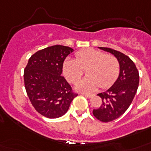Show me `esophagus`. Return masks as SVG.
<instances>
[{
  "mask_svg": "<svg viewBox=\"0 0 151 151\" xmlns=\"http://www.w3.org/2000/svg\"><path fill=\"white\" fill-rule=\"evenodd\" d=\"M81 94L82 95V96H84L87 97V98H91V97L92 96V95H90V94H87V93H83V92H81Z\"/></svg>",
  "mask_w": 151,
  "mask_h": 151,
  "instance_id": "1",
  "label": "esophagus"
}]
</instances>
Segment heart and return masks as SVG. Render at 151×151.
<instances>
[{"label": "heart", "mask_w": 151, "mask_h": 151, "mask_svg": "<svg viewBox=\"0 0 151 151\" xmlns=\"http://www.w3.org/2000/svg\"><path fill=\"white\" fill-rule=\"evenodd\" d=\"M76 59H67L63 64V73L66 80L71 83L82 77L84 70L87 69L88 77L78 81L76 89L90 92L97 88H107L114 83L119 75L120 63L113 55L94 48L79 51L75 55Z\"/></svg>", "instance_id": "heart-1"}]
</instances>
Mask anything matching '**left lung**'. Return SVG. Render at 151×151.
Segmentation results:
<instances>
[{
    "instance_id": "obj_1",
    "label": "left lung",
    "mask_w": 151,
    "mask_h": 151,
    "mask_svg": "<svg viewBox=\"0 0 151 151\" xmlns=\"http://www.w3.org/2000/svg\"><path fill=\"white\" fill-rule=\"evenodd\" d=\"M99 48L114 55L120 63L119 77L109 89L98 94L102 104L92 111L96 119L110 122L121 117L131 105L137 92L139 76L135 63L126 55L110 48Z\"/></svg>"
}]
</instances>
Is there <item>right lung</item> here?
Segmentation results:
<instances>
[{"label":"right lung","instance_id":"obj_1","mask_svg":"<svg viewBox=\"0 0 151 151\" xmlns=\"http://www.w3.org/2000/svg\"><path fill=\"white\" fill-rule=\"evenodd\" d=\"M70 47L54 45L32 55L24 69L27 94L34 109L48 118H57L67 112L77 96L62 76L63 64L73 52Z\"/></svg>","mask_w":151,"mask_h":151}]
</instances>
